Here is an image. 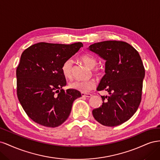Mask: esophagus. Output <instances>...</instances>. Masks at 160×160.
I'll return each instance as SVG.
<instances>
[{"instance_id": "1", "label": "esophagus", "mask_w": 160, "mask_h": 160, "mask_svg": "<svg viewBox=\"0 0 160 160\" xmlns=\"http://www.w3.org/2000/svg\"><path fill=\"white\" fill-rule=\"evenodd\" d=\"M81 95H82V97H83V98H91V97L92 96L91 94L84 93H81Z\"/></svg>"}]
</instances>
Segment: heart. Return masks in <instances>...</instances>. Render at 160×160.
Here are the masks:
<instances>
[{
  "instance_id": "obj_1",
  "label": "heart",
  "mask_w": 160,
  "mask_h": 160,
  "mask_svg": "<svg viewBox=\"0 0 160 160\" xmlns=\"http://www.w3.org/2000/svg\"><path fill=\"white\" fill-rule=\"evenodd\" d=\"M80 59L83 61L84 63L88 66L90 68H93L97 65V61L95 58L90 55L85 54L80 57ZM62 72L63 75L66 78H71L72 75V61L71 59L66 60L63 64L62 65ZM93 71L94 74L96 75H99L100 74V70L98 68L93 69ZM95 82L92 80L88 81H80V80H75L72 81L69 83V87L72 89L77 91H79L82 93H88L91 90L95 88Z\"/></svg>"
}]
</instances>
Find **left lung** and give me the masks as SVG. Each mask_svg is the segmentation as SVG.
Segmentation results:
<instances>
[{
  "label": "left lung",
  "instance_id": "8db88e82",
  "mask_svg": "<svg viewBox=\"0 0 160 160\" xmlns=\"http://www.w3.org/2000/svg\"><path fill=\"white\" fill-rule=\"evenodd\" d=\"M88 49L105 62V74L98 91L102 105L93 110L96 121L105 126L114 127L127 122L136 112L141 103L145 69L139 52L128 42L105 41L91 45Z\"/></svg>",
  "mask_w": 160,
  "mask_h": 160
}]
</instances>
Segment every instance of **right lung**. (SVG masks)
<instances>
[{"label":"right lung","mask_w":160,"mask_h":160,"mask_svg":"<svg viewBox=\"0 0 160 160\" xmlns=\"http://www.w3.org/2000/svg\"><path fill=\"white\" fill-rule=\"evenodd\" d=\"M83 47L38 42L24 51L17 69V97L25 113L43 126L56 128L69 118L79 91L66 85L62 65Z\"/></svg>","instance_id":"right-lung-1"}]
</instances>
